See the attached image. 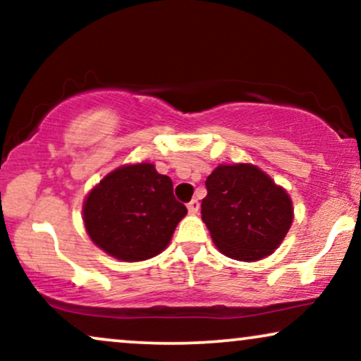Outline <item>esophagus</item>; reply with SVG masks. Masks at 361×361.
<instances>
[{
  "instance_id": "34e87169",
  "label": "esophagus",
  "mask_w": 361,
  "mask_h": 361,
  "mask_svg": "<svg viewBox=\"0 0 361 361\" xmlns=\"http://www.w3.org/2000/svg\"><path fill=\"white\" fill-rule=\"evenodd\" d=\"M186 207H188V212L195 215V214L198 212V209H200V204H198V200H195V198H193V200L190 202V204L186 205Z\"/></svg>"
}]
</instances>
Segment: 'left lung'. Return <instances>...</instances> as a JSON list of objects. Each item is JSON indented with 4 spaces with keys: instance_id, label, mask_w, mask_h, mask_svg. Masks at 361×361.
I'll return each instance as SVG.
<instances>
[{
    "instance_id": "left-lung-1",
    "label": "left lung",
    "mask_w": 361,
    "mask_h": 361,
    "mask_svg": "<svg viewBox=\"0 0 361 361\" xmlns=\"http://www.w3.org/2000/svg\"><path fill=\"white\" fill-rule=\"evenodd\" d=\"M202 221L215 246L239 261L271 255L292 226L288 193L252 164L217 166L207 176Z\"/></svg>"
}]
</instances>
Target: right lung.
<instances>
[{"mask_svg":"<svg viewBox=\"0 0 361 361\" xmlns=\"http://www.w3.org/2000/svg\"><path fill=\"white\" fill-rule=\"evenodd\" d=\"M186 207L173 195V181L154 164L111 171L91 190L82 207L86 231L103 251L122 261H144L169 244Z\"/></svg>","mask_w":361,"mask_h":361,"instance_id":"obj_1","label":"right lung"}]
</instances>
